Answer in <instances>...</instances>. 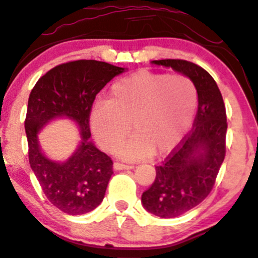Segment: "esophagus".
Masks as SVG:
<instances>
[{
	"label": "esophagus",
	"instance_id": "esophagus-1",
	"mask_svg": "<svg viewBox=\"0 0 258 258\" xmlns=\"http://www.w3.org/2000/svg\"><path fill=\"white\" fill-rule=\"evenodd\" d=\"M113 168H115L116 170L132 169V168H134V165H130V164H122V163H118V162H116V163L113 164Z\"/></svg>",
	"mask_w": 258,
	"mask_h": 258
}]
</instances>
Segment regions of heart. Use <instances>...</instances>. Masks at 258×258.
I'll return each mask as SVG.
<instances>
[{"label":"heart","instance_id":"obj_1","mask_svg":"<svg viewBox=\"0 0 258 258\" xmlns=\"http://www.w3.org/2000/svg\"><path fill=\"white\" fill-rule=\"evenodd\" d=\"M198 94L194 83L181 74L140 70L111 86L108 101H99L90 112L96 142L113 152L132 131L135 136L117 154L136 161L169 153L194 121Z\"/></svg>","mask_w":258,"mask_h":258}]
</instances>
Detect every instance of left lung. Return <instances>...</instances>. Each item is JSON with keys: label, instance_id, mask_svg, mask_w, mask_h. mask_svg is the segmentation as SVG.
<instances>
[{"label": "left lung", "instance_id": "1", "mask_svg": "<svg viewBox=\"0 0 258 258\" xmlns=\"http://www.w3.org/2000/svg\"><path fill=\"white\" fill-rule=\"evenodd\" d=\"M152 64L188 77L198 93L193 130L157 165L156 179L141 198L148 213L172 219L199 205L213 189L226 152V111L215 80L202 67L180 59L152 60Z\"/></svg>", "mask_w": 258, "mask_h": 258}]
</instances>
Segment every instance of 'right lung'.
<instances>
[{"label": "right lung", "instance_id": "1", "mask_svg": "<svg viewBox=\"0 0 258 258\" xmlns=\"http://www.w3.org/2000/svg\"><path fill=\"white\" fill-rule=\"evenodd\" d=\"M123 72L124 68L105 61H69L43 75L29 95L24 121L29 164L47 199L65 214L90 213L104 199L112 161L89 140V118L96 95ZM56 118L77 123L82 137L77 151L64 162L48 159L37 140L42 127Z\"/></svg>", "mask_w": 258, "mask_h": 258}]
</instances>
